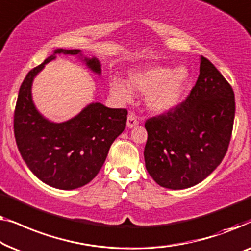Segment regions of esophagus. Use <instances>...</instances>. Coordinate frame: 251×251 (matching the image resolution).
<instances>
[{
	"mask_svg": "<svg viewBox=\"0 0 251 251\" xmlns=\"http://www.w3.org/2000/svg\"><path fill=\"white\" fill-rule=\"evenodd\" d=\"M136 125H139V119H137V117L134 114H129L127 116V127L128 128H133Z\"/></svg>",
	"mask_w": 251,
	"mask_h": 251,
	"instance_id": "34e87169",
	"label": "esophagus"
}]
</instances>
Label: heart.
<instances>
[{
	"label": "heart",
	"instance_id": "heart-1",
	"mask_svg": "<svg viewBox=\"0 0 251 251\" xmlns=\"http://www.w3.org/2000/svg\"><path fill=\"white\" fill-rule=\"evenodd\" d=\"M129 86L146 94V104L149 110L164 114L174 109L181 101L189 83V72L185 67H171L153 65L134 70L129 74ZM126 83L114 80L111 92L124 101L132 98V91Z\"/></svg>",
	"mask_w": 251,
	"mask_h": 251
}]
</instances>
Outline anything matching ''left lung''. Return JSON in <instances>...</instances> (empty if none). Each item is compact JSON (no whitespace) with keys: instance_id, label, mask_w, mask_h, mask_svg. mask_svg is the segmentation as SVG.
<instances>
[{"instance_id":"obj_1","label":"left lung","mask_w":251,"mask_h":251,"mask_svg":"<svg viewBox=\"0 0 251 251\" xmlns=\"http://www.w3.org/2000/svg\"><path fill=\"white\" fill-rule=\"evenodd\" d=\"M235 114L234 92L209 60L188 98L146 122V167L162 188L182 190L213 173L226 153Z\"/></svg>"}]
</instances>
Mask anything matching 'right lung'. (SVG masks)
Segmentation results:
<instances>
[{"label":"right lung","instance_id":"add662e5","mask_svg":"<svg viewBox=\"0 0 251 251\" xmlns=\"http://www.w3.org/2000/svg\"><path fill=\"white\" fill-rule=\"evenodd\" d=\"M56 54L77 55L92 72L101 74V63L95 56H83L80 50L56 49L25 77L13 128L19 152L33 174L52 188L74 190L87 184L100 172L112 142L125 129L127 110L95 102L67 122L53 123L43 117L33 102L31 85Z\"/></svg>","mask_w":251,"mask_h":251}]
</instances>
